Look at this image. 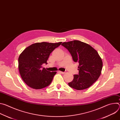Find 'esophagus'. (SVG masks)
Returning a JSON list of instances; mask_svg holds the SVG:
<instances>
[{
	"label": "esophagus",
	"instance_id": "34e87169",
	"mask_svg": "<svg viewBox=\"0 0 120 120\" xmlns=\"http://www.w3.org/2000/svg\"><path fill=\"white\" fill-rule=\"evenodd\" d=\"M58 73H61V74H65V72H62V71H58Z\"/></svg>",
	"mask_w": 120,
	"mask_h": 120
}]
</instances>
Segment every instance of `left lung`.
<instances>
[{"label": "left lung", "mask_w": 120, "mask_h": 120, "mask_svg": "<svg viewBox=\"0 0 120 120\" xmlns=\"http://www.w3.org/2000/svg\"><path fill=\"white\" fill-rule=\"evenodd\" d=\"M62 45L70 52L74 61L79 63V74L74 75L69 86L77 90L89 88L101 74L102 62L98 52L89 45L78 40L64 42Z\"/></svg>", "instance_id": "left-lung-1"}]
</instances>
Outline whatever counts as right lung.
I'll return each mask as SVG.
<instances>
[{"mask_svg": "<svg viewBox=\"0 0 120 120\" xmlns=\"http://www.w3.org/2000/svg\"><path fill=\"white\" fill-rule=\"evenodd\" d=\"M61 44L62 42L33 44L20 55L19 71L23 80L29 87L40 89L50 84L56 72L47 71L42 68V65L47 64L50 54Z\"/></svg>", "mask_w": 120, "mask_h": 120, "instance_id": "obj_1", "label": "right lung"}]
</instances>
